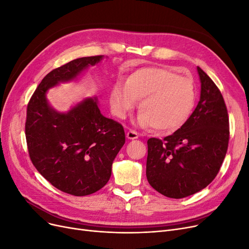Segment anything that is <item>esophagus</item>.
<instances>
[{"mask_svg":"<svg viewBox=\"0 0 249 249\" xmlns=\"http://www.w3.org/2000/svg\"><path fill=\"white\" fill-rule=\"evenodd\" d=\"M126 136H127L128 140H136V139H139V133H137L133 129H129L127 131Z\"/></svg>","mask_w":249,"mask_h":249,"instance_id":"34e87169","label":"esophagus"}]
</instances>
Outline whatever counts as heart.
<instances>
[{
	"instance_id": "obj_1",
	"label": "heart",
	"mask_w": 249,
	"mask_h": 249,
	"mask_svg": "<svg viewBox=\"0 0 249 249\" xmlns=\"http://www.w3.org/2000/svg\"><path fill=\"white\" fill-rule=\"evenodd\" d=\"M137 99H142L139 125L172 132L190 118L196 104V89L192 79L171 70L142 68L130 73L126 83H115L109 94L113 113L120 119L131 112Z\"/></svg>"
}]
</instances>
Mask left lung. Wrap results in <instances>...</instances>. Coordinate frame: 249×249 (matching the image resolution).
Returning <instances> with one entry per match:
<instances>
[{"instance_id": "obj_1", "label": "left lung", "mask_w": 249, "mask_h": 249, "mask_svg": "<svg viewBox=\"0 0 249 249\" xmlns=\"http://www.w3.org/2000/svg\"><path fill=\"white\" fill-rule=\"evenodd\" d=\"M200 100L188 121L163 140L148 141L146 178L160 194L174 199L191 196L214 179L226 157L230 125L219 89L197 68Z\"/></svg>"}]
</instances>
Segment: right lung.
Returning a JSON list of instances; mask_svg holds the SVG:
<instances>
[{"label":"right lung","instance_id":"1","mask_svg":"<svg viewBox=\"0 0 249 249\" xmlns=\"http://www.w3.org/2000/svg\"><path fill=\"white\" fill-rule=\"evenodd\" d=\"M101 59L103 55L81 57L54 69L27 104L25 139L34 166L53 187L73 196L93 194L106 186L125 143L124 128L101 115L96 99L86 98L61 114L48 105L46 92Z\"/></svg>","mask_w":249,"mask_h":249}]
</instances>
